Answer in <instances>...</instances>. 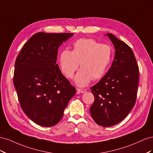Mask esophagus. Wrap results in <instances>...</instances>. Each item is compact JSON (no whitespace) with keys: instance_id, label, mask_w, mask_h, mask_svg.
<instances>
[{"instance_id":"34e87169","label":"esophagus","mask_w":153,"mask_h":153,"mask_svg":"<svg viewBox=\"0 0 153 153\" xmlns=\"http://www.w3.org/2000/svg\"><path fill=\"white\" fill-rule=\"evenodd\" d=\"M77 93L80 94V93H84V92H85L87 91L86 89H77Z\"/></svg>"}]
</instances>
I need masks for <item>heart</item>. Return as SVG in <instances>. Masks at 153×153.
<instances>
[{
	"label": "heart",
	"mask_w": 153,
	"mask_h": 153,
	"mask_svg": "<svg viewBox=\"0 0 153 153\" xmlns=\"http://www.w3.org/2000/svg\"><path fill=\"white\" fill-rule=\"evenodd\" d=\"M112 59L109 46L92 39H80L73 45V50H64L59 58L60 68L67 78H71L80 66L74 78L78 87H85L93 80H98L105 73Z\"/></svg>",
	"instance_id": "1"
}]
</instances>
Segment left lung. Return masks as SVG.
I'll use <instances>...</instances> for the list:
<instances>
[{
  "label": "left lung",
  "instance_id": "obj_1",
  "mask_svg": "<svg viewBox=\"0 0 153 153\" xmlns=\"http://www.w3.org/2000/svg\"><path fill=\"white\" fill-rule=\"evenodd\" d=\"M107 36L115 50L108 72L91 87L94 101L90 108L94 121L103 127L122 121L135 104L138 85V67L132 50L111 33Z\"/></svg>",
  "mask_w": 153,
  "mask_h": 153
}]
</instances>
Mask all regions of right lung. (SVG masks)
Segmentation results:
<instances>
[{
	"label": "right lung",
	"instance_id": "obj_1",
	"mask_svg": "<svg viewBox=\"0 0 153 153\" xmlns=\"http://www.w3.org/2000/svg\"><path fill=\"white\" fill-rule=\"evenodd\" d=\"M73 35L38 32L16 57L13 82L18 100L24 113L39 126L57 124L76 94L56 64L59 47Z\"/></svg>",
	"mask_w": 153,
	"mask_h": 153
}]
</instances>
